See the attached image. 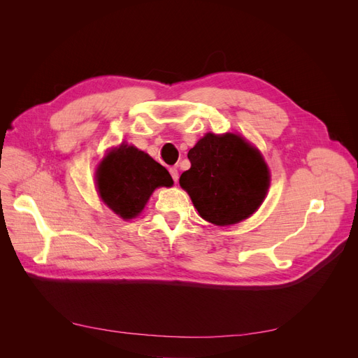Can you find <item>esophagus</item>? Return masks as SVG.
<instances>
[{
    "label": "esophagus",
    "mask_w": 358,
    "mask_h": 358,
    "mask_svg": "<svg viewBox=\"0 0 358 358\" xmlns=\"http://www.w3.org/2000/svg\"><path fill=\"white\" fill-rule=\"evenodd\" d=\"M169 174H171L173 180L177 182V180H178V169H177V166H171V168H169Z\"/></svg>",
    "instance_id": "esophagus-1"
}]
</instances>
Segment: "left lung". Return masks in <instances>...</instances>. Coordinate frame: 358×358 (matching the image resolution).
<instances>
[{"label":"left lung","mask_w":358,"mask_h":358,"mask_svg":"<svg viewBox=\"0 0 358 358\" xmlns=\"http://www.w3.org/2000/svg\"><path fill=\"white\" fill-rule=\"evenodd\" d=\"M192 168L180 177L200 216L227 227L250 217L264 200L270 174L258 150L239 135L201 138L189 150Z\"/></svg>","instance_id":"1"}]
</instances>
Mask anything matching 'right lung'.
I'll use <instances>...</instances> for the list:
<instances>
[{"label": "right lung", "mask_w": 358, "mask_h": 358, "mask_svg": "<svg viewBox=\"0 0 358 358\" xmlns=\"http://www.w3.org/2000/svg\"><path fill=\"white\" fill-rule=\"evenodd\" d=\"M166 168L135 146L111 150L97 169L103 201L123 219L138 216L157 187L173 185Z\"/></svg>", "instance_id": "add662e5"}]
</instances>
